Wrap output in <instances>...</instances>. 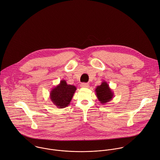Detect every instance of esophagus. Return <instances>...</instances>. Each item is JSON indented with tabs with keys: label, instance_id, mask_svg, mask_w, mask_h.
Wrapping results in <instances>:
<instances>
[{
	"label": "esophagus",
	"instance_id": "1",
	"mask_svg": "<svg viewBox=\"0 0 160 160\" xmlns=\"http://www.w3.org/2000/svg\"><path fill=\"white\" fill-rule=\"evenodd\" d=\"M80 87L82 88H89V85L88 83H81L80 85Z\"/></svg>",
	"mask_w": 160,
	"mask_h": 160
}]
</instances>
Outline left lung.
Returning a JSON list of instances; mask_svg holds the SVG:
<instances>
[{"mask_svg": "<svg viewBox=\"0 0 160 160\" xmlns=\"http://www.w3.org/2000/svg\"><path fill=\"white\" fill-rule=\"evenodd\" d=\"M96 96L102 104H105L110 102L114 97V92L105 81H103L100 85L95 90Z\"/></svg>", "mask_w": 160, "mask_h": 160, "instance_id": "obj_1", "label": "left lung"}]
</instances>
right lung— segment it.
I'll list each match as a JSON object with an SVG mask.
<instances>
[{
	"instance_id": "right-lung-1",
	"label": "right lung",
	"mask_w": 160,
	"mask_h": 160,
	"mask_svg": "<svg viewBox=\"0 0 160 160\" xmlns=\"http://www.w3.org/2000/svg\"><path fill=\"white\" fill-rule=\"evenodd\" d=\"M76 90L75 86L68 85L65 80H62L51 90L49 97L58 108H65L70 105Z\"/></svg>"
}]
</instances>
